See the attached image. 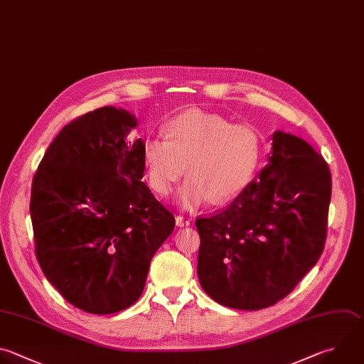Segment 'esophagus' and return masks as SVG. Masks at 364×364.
I'll return each mask as SVG.
<instances>
[{
  "label": "esophagus",
  "instance_id": "esophagus-1",
  "mask_svg": "<svg viewBox=\"0 0 364 364\" xmlns=\"http://www.w3.org/2000/svg\"><path fill=\"white\" fill-rule=\"evenodd\" d=\"M175 220H176V225H178L179 228H183V226H189V225H191V219L186 218V216H182V215H178V216L175 218Z\"/></svg>",
  "mask_w": 364,
  "mask_h": 364
}]
</instances>
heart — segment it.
Wrapping results in <instances>:
<instances>
[{"mask_svg": "<svg viewBox=\"0 0 364 364\" xmlns=\"http://www.w3.org/2000/svg\"><path fill=\"white\" fill-rule=\"evenodd\" d=\"M166 139L151 136L142 146V165L149 188L166 196L183 176L189 178L178 200L195 209L213 198L225 202L252 179L260 159V135L249 124L199 109L186 111L165 127Z\"/></svg>", "mask_w": 364, "mask_h": 364, "instance_id": "1", "label": "heart"}]
</instances>
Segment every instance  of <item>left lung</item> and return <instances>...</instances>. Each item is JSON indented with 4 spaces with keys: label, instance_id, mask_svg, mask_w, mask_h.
<instances>
[{
    "label": "left lung",
    "instance_id": "left-lung-1",
    "mask_svg": "<svg viewBox=\"0 0 364 364\" xmlns=\"http://www.w3.org/2000/svg\"><path fill=\"white\" fill-rule=\"evenodd\" d=\"M266 166L223 210L196 219L198 277L219 304L259 310L286 297L317 263L331 196L327 164L277 131Z\"/></svg>",
    "mask_w": 364,
    "mask_h": 364
}]
</instances>
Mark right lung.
<instances>
[{
	"mask_svg": "<svg viewBox=\"0 0 364 364\" xmlns=\"http://www.w3.org/2000/svg\"><path fill=\"white\" fill-rule=\"evenodd\" d=\"M136 118L102 107L65 125L31 188L36 255L73 306L111 314L144 291L151 260L175 228L173 215L142 182Z\"/></svg>",
	"mask_w": 364,
	"mask_h": 364,
	"instance_id": "1",
	"label": "right lung"
}]
</instances>
